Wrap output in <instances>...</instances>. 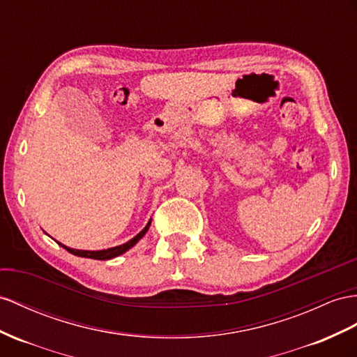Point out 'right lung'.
I'll return each instance as SVG.
<instances>
[{
	"instance_id": "obj_1",
	"label": "right lung",
	"mask_w": 357,
	"mask_h": 357,
	"mask_svg": "<svg viewBox=\"0 0 357 357\" xmlns=\"http://www.w3.org/2000/svg\"><path fill=\"white\" fill-rule=\"evenodd\" d=\"M149 226H151V222L146 225V227L144 229L140 232V234H137L132 240H130L128 243H125V244H122V245H117V248H112V249H107V250H98V252H93V250H75V249H69V248H66V245H63V244H60L63 249H66L69 253H72V255H77V257H81V258H90V259H99V261H105V259H112V258H116V257H119V255H122V253H125L126 250H130L132 245L139 241L140 238H143V235L148 232V229H149Z\"/></svg>"
}]
</instances>
